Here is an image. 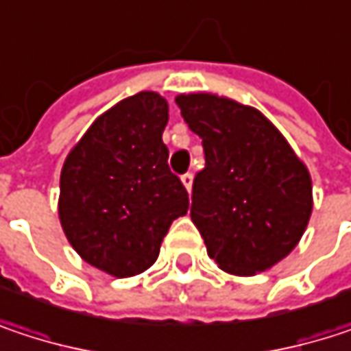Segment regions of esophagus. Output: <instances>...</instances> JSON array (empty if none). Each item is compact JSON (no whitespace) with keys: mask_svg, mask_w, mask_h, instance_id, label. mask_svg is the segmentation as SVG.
Segmentation results:
<instances>
[{"mask_svg":"<svg viewBox=\"0 0 351 351\" xmlns=\"http://www.w3.org/2000/svg\"><path fill=\"white\" fill-rule=\"evenodd\" d=\"M180 182L184 184V189L191 193V189H193V175L191 173H186V175H182L180 176Z\"/></svg>","mask_w":351,"mask_h":351,"instance_id":"obj_1","label":"esophagus"}]
</instances>
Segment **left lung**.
Returning <instances> with one entry per match:
<instances>
[{
  "instance_id": "obj_1",
  "label": "left lung",
  "mask_w": 351,
  "mask_h": 351,
  "mask_svg": "<svg viewBox=\"0 0 351 351\" xmlns=\"http://www.w3.org/2000/svg\"><path fill=\"white\" fill-rule=\"evenodd\" d=\"M175 101L203 140L205 169L193 180L191 219L209 258L234 276L272 268L307 230L309 169L256 107L215 93H182Z\"/></svg>"
}]
</instances>
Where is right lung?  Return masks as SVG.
<instances>
[{"label":"right lung","instance_id":"1","mask_svg":"<svg viewBox=\"0 0 351 351\" xmlns=\"http://www.w3.org/2000/svg\"><path fill=\"white\" fill-rule=\"evenodd\" d=\"M169 104L140 91L104 111L60 171L58 219L69 244L115 278L148 270L189 195L169 169Z\"/></svg>","mask_w":351,"mask_h":351}]
</instances>
